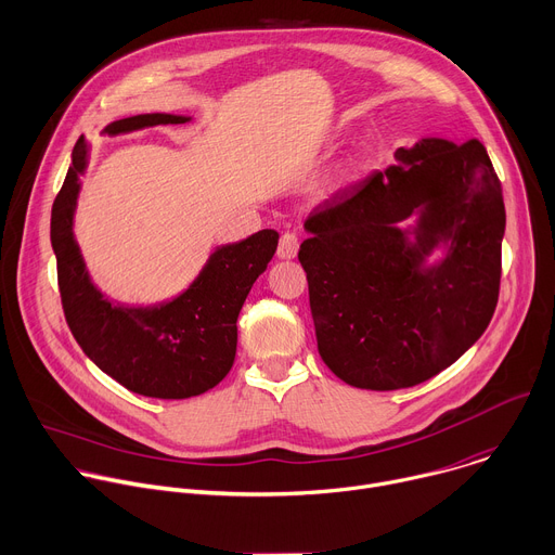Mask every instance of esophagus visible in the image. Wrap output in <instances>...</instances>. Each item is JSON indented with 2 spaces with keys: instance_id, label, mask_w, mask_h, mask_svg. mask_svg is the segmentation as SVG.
<instances>
[{
  "instance_id": "esophagus-1",
  "label": "esophagus",
  "mask_w": 555,
  "mask_h": 555,
  "mask_svg": "<svg viewBox=\"0 0 555 555\" xmlns=\"http://www.w3.org/2000/svg\"><path fill=\"white\" fill-rule=\"evenodd\" d=\"M300 240L296 233H283L279 240V257L281 259H294L298 255Z\"/></svg>"
}]
</instances>
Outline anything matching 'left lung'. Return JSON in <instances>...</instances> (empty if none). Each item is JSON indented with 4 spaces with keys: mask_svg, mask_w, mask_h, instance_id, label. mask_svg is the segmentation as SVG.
<instances>
[{
    "mask_svg": "<svg viewBox=\"0 0 555 555\" xmlns=\"http://www.w3.org/2000/svg\"><path fill=\"white\" fill-rule=\"evenodd\" d=\"M397 158L318 205L298 250L322 361L348 386L379 392L436 377L481 337L505 233L501 180L481 141L423 139ZM416 208L410 243L396 222ZM440 241L448 257L423 271Z\"/></svg>",
    "mask_w": 555,
    "mask_h": 555,
    "instance_id": "1",
    "label": "left lung"
}]
</instances>
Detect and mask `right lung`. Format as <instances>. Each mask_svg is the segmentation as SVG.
<instances>
[{
	"label": "right lung",
	"instance_id": "obj_1",
	"mask_svg": "<svg viewBox=\"0 0 555 555\" xmlns=\"http://www.w3.org/2000/svg\"><path fill=\"white\" fill-rule=\"evenodd\" d=\"M180 115H134L104 128L108 134L158 124H184ZM87 167V141L74 145L72 167L52 207V248L65 320L85 354L126 390L152 399H190L218 386L237 350V315L270 259L279 233L263 229L218 248L201 276L178 298L158 307H115L89 281L72 224Z\"/></svg>",
	"mask_w": 555,
	"mask_h": 555
}]
</instances>
